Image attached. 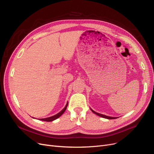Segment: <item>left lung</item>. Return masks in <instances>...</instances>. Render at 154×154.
Returning a JSON list of instances; mask_svg holds the SVG:
<instances>
[{
    "label": "left lung",
    "mask_w": 154,
    "mask_h": 154,
    "mask_svg": "<svg viewBox=\"0 0 154 154\" xmlns=\"http://www.w3.org/2000/svg\"><path fill=\"white\" fill-rule=\"evenodd\" d=\"M91 110H92V112L93 113H94L95 114L97 115V116H100V117H101L105 118V119H117V117H109V116H105V115H103V114H99V113H97V112H96L94 111V110H93L92 109H91Z\"/></svg>",
    "instance_id": "1"
}]
</instances>
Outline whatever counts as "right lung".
<instances>
[{
    "mask_svg": "<svg viewBox=\"0 0 154 154\" xmlns=\"http://www.w3.org/2000/svg\"><path fill=\"white\" fill-rule=\"evenodd\" d=\"M67 106H68V102L67 103L66 107H65L63 108V109H62L60 112H59L58 114H57L55 115V116H52V117H48V118L40 119V120H42V121H45V122H52V121H53V120H55V119H58L59 117H60V116L63 114V112H64L65 111H66V109H67Z\"/></svg>",
    "mask_w": 154,
    "mask_h": 154,
    "instance_id": "add662e5",
    "label": "right lung"
}]
</instances>
